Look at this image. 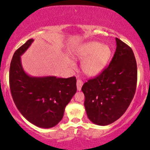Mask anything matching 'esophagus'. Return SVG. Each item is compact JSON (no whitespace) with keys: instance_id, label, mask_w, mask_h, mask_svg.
<instances>
[{"instance_id":"esophagus-1","label":"esophagus","mask_w":150,"mask_h":150,"mask_svg":"<svg viewBox=\"0 0 150 150\" xmlns=\"http://www.w3.org/2000/svg\"><path fill=\"white\" fill-rule=\"evenodd\" d=\"M76 84H77V91H80L81 88V86H82V85H83V82L81 81V80H80V79H77Z\"/></svg>"}]
</instances>
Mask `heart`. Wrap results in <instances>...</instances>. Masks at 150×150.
I'll list each match as a JSON object with an SVG mask.
<instances>
[{"instance_id":"obj_1","label":"heart","mask_w":150,"mask_h":150,"mask_svg":"<svg viewBox=\"0 0 150 150\" xmlns=\"http://www.w3.org/2000/svg\"><path fill=\"white\" fill-rule=\"evenodd\" d=\"M111 52V49L108 45L91 41L79 47L75 53V57L82 62L81 69L86 76L96 77L105 69Z\"/></svg>"}]
</instances>
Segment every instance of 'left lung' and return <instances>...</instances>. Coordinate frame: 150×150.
Returning a JSON list of instances; mask_svg holds the SVG:
<instances>
[{"mask_svg":"<svg viewBox=\"0 0 150 150\" xmlns=\"http://www.w3.org/2000/svg\"><path fill=\"white\" fill-rule=\"evenodd\" d=\"M109 65L81 88L88 119L98 125L111 124L124 114L136 92L137 65L133 50L117 38Z\"/></svg>","mask_w":150,"mask_h":150,"instance_id":"8db88e82","label":"left lung"}]
</instances>
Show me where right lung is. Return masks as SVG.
<instances>
[{
	"mask_svg": "<svg viewBox=\"0 0 150 150\" xmlns=\"http://www.w3.org/2000/svg\"><path fill=\"white\" fill-rule=\"evenodd\" d=\"M34 41L30 39L16 50L9 68V87L17 109L32 124L51 128L61 121L64 110L77 91L76 78L33 77L24 71L21 56Z\"/></svg>",
	"mask_w": 150,
	"mask_h": 150,
	"instance_id": "add662e5",
	"label": "right lung"
}]
</instances>
